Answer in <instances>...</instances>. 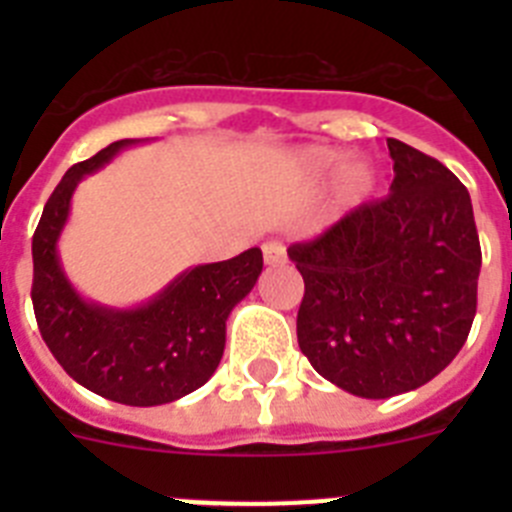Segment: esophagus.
Masks as SVG:
<instances>
[{
    "instance_id": "1",
    "label": "esophagus",
    "mask_w": 512,
    "mask_h": 512,
    "mask_svg": "<svg viewBox=\"0 0 512 512\" xmlns=\"http://www.w3.org/2000/svg\"><path fill=\"white\" fill-rule=\"evenodd\" d=\"M261 251H264V261L269 266H277L287 261V246L282 241H266L261 246Z\"/></svg>"
}]
</instances>
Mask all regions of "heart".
<instances>
[{
    "label": "heart",
    "mask_w": 512,
    "mask_h": 512,
    "mask_svg": "<svg viewBox=\"0 0 512 512\" xmlns=\"http://www.w3.org/2000/svg\"><path fill=\"white\" fill-rule=\"evenodd\" d=\"M338 153L328 151V148H307L297 156V166L302 174L318 179L325 176L330 169H336ZM374 187V171L366 161H348L336 176V187H333V207L336 210H348L356 207L366 194Z\"/></svg>",
    "instance_id": "heart-1"
}]
</instances>
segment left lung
<instances>
[{
    "label": "left lung",
    "instance_id": "1",
    "mask_svg": "<svg viewBox=\"0 0 512 512\" xmlns=\"http://www.w3.org/2000/svg\"><path fill=\"white\" fill-rule=\"evenodd\" d=\"M387 148L390 194L287 251L305 279L302 354L366 400L418 390L454 361L472 330L482 266L467 187L402 140Z\"/></svg>",
    "mask_w": 512,
    "mask_h": 512
}]
</instances>
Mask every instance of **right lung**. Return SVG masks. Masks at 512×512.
Instances as JSON below:
<instances>
[{
  "mask_svg": "<svg viewBox=\"0 0 512 512\" xmlns=\"http://www.w3.org/2000/svg\"><path fill=\"white\" fill-rule=\"evenodd\" d=\"M71 166L43 207L33 235V310L40 336L71 379L112 402L151 408L189 395L223 359L225 320L264 269L261 248L187 269L164 292L133 310L87 302L61 269L56 243L69 220L71 194L120 148Z\"/></svg>",
  "mask_w": 512,
  "mask_h": 512,
  "instance_id": "obj_1",
  "label": "right lung"
}]
</instances>
